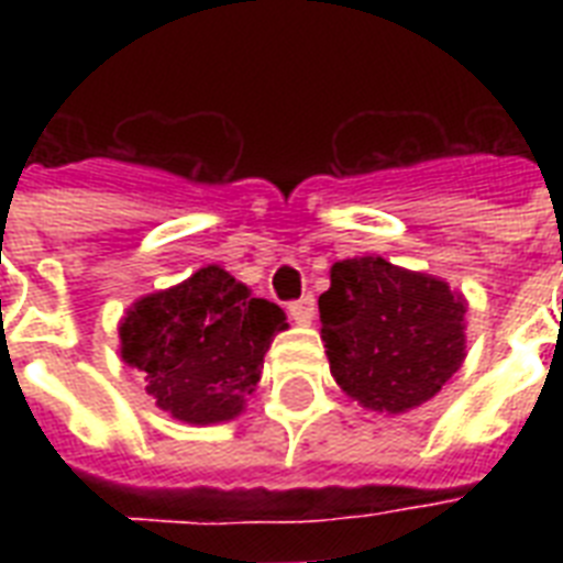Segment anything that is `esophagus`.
I'll return each mask as SVG.
<instances>
[{"instance_id": "1", "label": "esophagus", "mask_w": 563, "mask_h": 563, "mask_svg": "<svg viewBox=\"0 0 563 563\" xmlns=\"http://www.w3.org/2000/svg\"><path fill=\"white\" fill-rule=\"evenodd\" d=\"M289 316L295 324H309L316 318V295H303V298L291 300Z\"/></svg>"}]
</instances>
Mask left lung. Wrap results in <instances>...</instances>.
<instances>
[{
    "instance_id": "left-lung-1",
    "label": "left lung",
    "mask_w": 563,
    "mask_h": 563,
    "mask_svg": "<svg viewBox=\"0 0 563 563\" xmlns=\"http://www.w3.org/2000/svg\"><path fill=\"white\" fill-rule=\"evenodd\" d=\"M318 312L335 383L365 409H415L464 360L462 295L383 256L335 263Z\"/></svg>"
}]
</instances>
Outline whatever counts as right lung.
I'll return each mask as SVG.
<instances>
[{"label":"right lung","mask_w":563,"mask_h":563,"mask_svg":"<svg viewBox=\"0 0 563 563\" xmlns=\"http://www.w3.org/2000/svg\"><path fill=\"white\" fill-rule=\"evenodd\" d=\"M277 303L251 298L219 265L136 300L119 327L122 360L143 371L145 391L172 418L219 423L242 411L263 356L286 330Z\"/></svg>","instance_id":"add662e5"}]
</instances>
